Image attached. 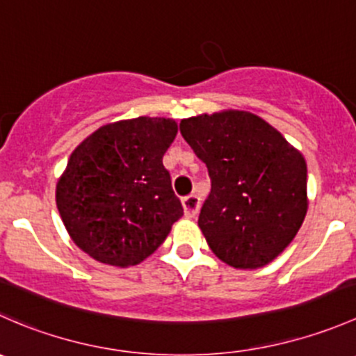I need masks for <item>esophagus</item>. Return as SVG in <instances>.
Listing matches in <instances>:
<instances>
[{"mask_svg": "<svg viewBox=\"0 0 356 356\" xmlns=\"http://www.w3.org/2000/svg\"><path fill=\"white\" fill-rule=\"evenodd\" d=\"M182 208H184V215L188 218H195L200 210V198L196 195H189L182 200Z\"/></svg>", "mask_w": 356, "mask_h": 356, "instance_id": "1", "label": "esophagus"}]
</instances>
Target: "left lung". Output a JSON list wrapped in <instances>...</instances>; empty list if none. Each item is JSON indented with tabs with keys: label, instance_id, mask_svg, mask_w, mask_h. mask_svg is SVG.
Masks as SVG:
<instances>
[{
	"label": "left lung",
	"instance_id": "1",
	"mask_svg": "<svg viewBox=\"0 0 356 356\" xmlns=\"http://www.w3.org/2000/svg\"><path fill=\"white\" fill-rule=\"evenodd\" d=\"M181 134L211 179L198 218L211 251L243 270L275 260L308 210L303 155L277 129L245 110L184 118Z\"/></svg>",
	"mask_w": 356,
	"mask_h": 356
}]
</instances>
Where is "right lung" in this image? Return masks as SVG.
<instances>
[{"label":"right lung","mask_w":356,"mask_h":356,"mask_svg":"<svg viewBox=\"0 0 356 356\" xmlns=\"http://www.w3.org/2000/svg\"><path fill=\"white\" fill-rule=\"evenodd\" d=\"M177 122H111L72 152L56 182V207L72 241L102 264H141L165 241L182 204L163 167Z\"/></svg>","instance_id":"add662e5"}]
</instances>
